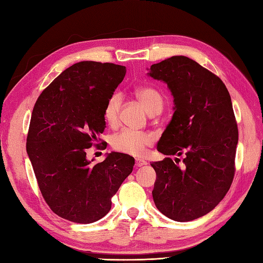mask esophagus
Segmentation results:
<instances>
[{"label": "esophagus", "mask_w": 263, "mask_h": 263, "mask_svg": "<svg viewBox=\"0 0 263 263\" xmlns=\"http://www.w3.org/2000/svg\"><path fill=\"white\" fill-rule=\"evenodd\" d=\"M146 164H147V162L144 161V159H142V158H136L135 165L137 166V167H142V166H144V165H146Z\"/></svg>", "instance_id": "34e87169"}]
</instances>
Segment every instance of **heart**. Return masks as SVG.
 Segmentation results:
<instances>
[{"instance_id":"heart-1","label":"heart","mask_w":263,"mask_h":263,"mask_svg":"<svg viewBox=\"0 0 263 263\" xmlns=\"http://www.w3.org/2000/svg\"><path fill=\"white\" fill-rule=\"evenodd\" d=\"M137 99L142 102L146 111L149 115L158 114L163 109V96L152 87H140L136 92ZM121 109V97L119 93H114L108 99L104 109V118L108 126L116 127L119 123ZM153 136L149 133L124 129L111 138V146L115 151L129 154V155H143L147 146L153 144Z\"/></svg>"}]
</instances>
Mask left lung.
<instances>
[{
	"mask_svg": "<svg viewBox=\"0 0 263 263\" xmlns=\"http://www.w3.org/2000/svg\"><path fill=\"white\" fill-rule=\"evenodd\" d=\"M148 76L167 83L174 114L157 144L171 157L151 165L156 172L153 198L165 216L177 222L211 212L231 186L239 132L223 81L184 55L152 65Z\"/></svg>",
	"mask_w": 263,
	"mask_h": 263,
	"instance_id": "obj_1",
	"label": "left lung"
}]
</instances>
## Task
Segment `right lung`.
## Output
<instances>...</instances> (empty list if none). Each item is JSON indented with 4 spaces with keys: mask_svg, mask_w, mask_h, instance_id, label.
<instances>
[{
    "mask_svg": "<svg viewBox=\"0 0 263 263\" xmlns=\"http://www.w3.org/2000/svg\"><path fill=\"white\" fill-rule=\"evenodd\" d=\"M126 67L81 61L44 89L32 111L27 152L41 194L53 212L88 224L111 209V197L133 172L134 157L112 152L91 165L87 151L98 143L104 109L123 81ZM95 144L104 148V143Z\"/></svg>",
    "mask_w": 263,
    "mask_h": 263,
    "instance_id": "right-lung-1",
    "label": "right lung"
}]
</instances>
